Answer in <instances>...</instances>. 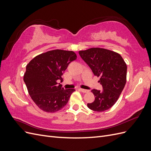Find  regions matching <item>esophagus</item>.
<instances>
[{
    "mask_svg": "<svg viewBox=\"0 0 151 151\" xmlns=\"http://www.w3.org/2000/svg\"><path fill=\"white\" fill-rule=\"evenodd\" d=\"M79 89L81 91V92H83V93H88V92H89V90H86V89H81V88H79Z\"/></svg>",
    "mask_w": 151,
    "mask_h": 151,
    "instance_id": "34e87169",
    "label": "esophagus"
}]
</instances>
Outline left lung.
<instances>
[{"label":"left lung","instance_id":"8db88e82","mask_svg":"<svg viewBox=\"0 0 151 151\" xmlns=\"http://www.w3.org/2000/svg\"><path fill=\"white\" fill-rule=\"evenodd\" d=\"M79 53L91 68L94 76L100 77L101 91L92 89L95 99L88 103L94 111H104L111 108L119 98L127 81V67L120 54L104 48H91Z\"/></svg>","mask_w":151,"mask_h":151}]
</instances>
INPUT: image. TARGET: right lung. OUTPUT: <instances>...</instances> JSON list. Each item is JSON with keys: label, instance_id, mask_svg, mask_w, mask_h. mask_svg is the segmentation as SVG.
Masks as SVG:
<instances>
[{"label": "right lung", "instance_id": "obj_1", "mask_svg": "<svg viewBox=\"0 0 151 151\" xmlns=\"http://www.w3.org/2000/svg\"><path fill=\"white\" fill-rule=\"evenodd\" d=\"M76 58L74 52L55 50L39 55L27 65L24 81L31 99L41 109L53 113L67 104L76 90L64 89L58 82Z\"/></svg>", "mask_w": 151, "mask_h": 151}]
</instances>
